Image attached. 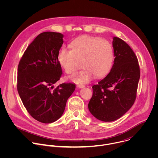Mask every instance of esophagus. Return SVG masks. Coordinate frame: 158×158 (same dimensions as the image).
Returning <instances> with one entry per match:
<instances>
[{"label": "esophagus", "mask_w": 158, "mask_h": 158, "mask_svg": "<svg viewBox=\"0 0 158 158\" xmlns=\"http://www.w3.org/2000/svg\"><path fill=\"white\" fill-rule=\"evenodd\" d=\"M85 87V85H81V84H79V85H77V87L78 88H83V87Z\"/></svg>", "instance_id": "obj_1"}]
</instances>
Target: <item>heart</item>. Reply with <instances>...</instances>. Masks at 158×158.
Listing matches in <instances>:
<instances>
[{
    "instance_id": "1",
    "label": "heart",
    "mask_w": 158,
    "mask_h": 158,
    "mask_svg": "<svg viewBox=\"0 0 158 158\" xmlns=\"http://www.w3.org/2000/svg\"><path fill=\"white\" fill-rule=\"evenodd\" d=\"M71 50L60 49L57 60L68 74H74L82 63L84 69L71 77L75 83H87L94 76L98 79L102 78L111 70L114 59V49L107 40L82 35L71 42Z\"/></svg>"
}]
</instances>
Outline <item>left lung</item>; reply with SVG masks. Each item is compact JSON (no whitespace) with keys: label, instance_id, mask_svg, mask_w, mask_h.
<instances>
[{"label":"left lung","instance_id":"1","mask_svg":"<svg viewBox=\"0 0 158 158\" xmlns=\"http://www.w3.org/2000/svg\"><path fill=\"white\" fill-rule=\"evenodd\" d=\"M114 60L107 76L94 85L88 104L90 112L104 122L114 121L123 116L133 105L140 78L137 57L121 39L112 40Z\"/></svg>","mask_w":158,"mask_h":158}]
</instances>
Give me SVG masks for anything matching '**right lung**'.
Returning a JSON list of instances; mask_svg holds the SVG:
<instances>
[{"label": "right lung", "mask_w": 158, "mask_h": 158, "mask_svg": "<svg viewBox=\"0 0 158 158\" xmlns=\"http://www.w3.org/2000/svg\"><path fill=\"white\" fill-rule=\"evenodd\" d=\"M63 34L45 32L38 35L22 56L17 69V91L30 115L42 123H51L64 113L76 89L73 83L54 84L62 73L57 60Z\"/></svg>", "instance_id": "add662e5"}]
</instances>
